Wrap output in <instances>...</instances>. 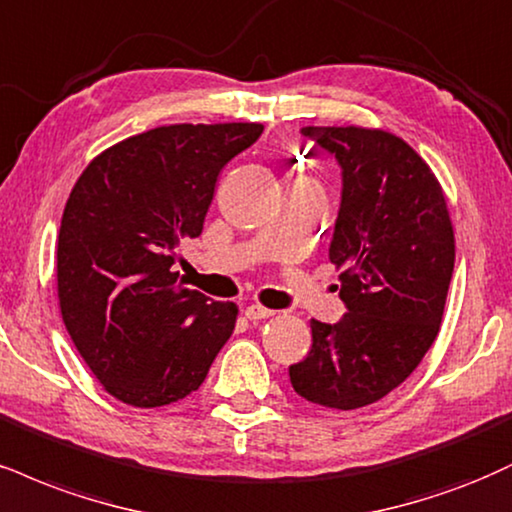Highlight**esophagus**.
<instances>
[{
    "label": "esophagus",
    "instance_id": "1",
    "mask_svg": "<svg viewBox=\"0 0 512 512\" xmlns=\"http://www.w3.org/2000/svg\"><path fill=\"white\" fill-rule=\"evenodd\" d=\"M243 312H245V317L252 319V322H255V319H267V317H272V315H274V310H269V307L257 305V303L248 305V307H245Z\"/></svg>",
    "mask_w": 512,
    "mask_h": 512
}]
</instances>
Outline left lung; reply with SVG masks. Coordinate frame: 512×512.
<instances>
[{
  "label": "left lung",
  "instance_id": "obj_1",
  "mask_svg": "<svg viewBox=\"0 0 512 512\" xmlns=\"http://www.w3.org/2000/svg\"><path fill=\"white\" fill-rule=\"evenodd\" d=\"M341 164L329 260L348 312L312 319V348L288 367L298 396L334 410L377 403L415 372L441 329L455 264L446 195L429 164L381 128L305 126Z\"/></svg>",
  "mask_w": 512,
  "mask_h": 512
}]
</instances>
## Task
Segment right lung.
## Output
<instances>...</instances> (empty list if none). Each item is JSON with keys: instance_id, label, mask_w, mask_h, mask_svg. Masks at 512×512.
Here are the masks:
<instances>
[{"instance_id": "add662e5", "label": "right lung", "mask_w": 512, "mask_h": 512, "mask_svg": "<svg viewBox=\"0 0 512 512\" xmlns=\"http://www.w3.org/2000/svg\"><path fill=\"white\" fill-rule=\"evenodd\" d=\"M262 123H171L100 152L78 176L57 243V295L73 346L102 389L159 408L200 389L238 305L171 272L202 233L219 171Z\"/></svg>"}]
</instances>
